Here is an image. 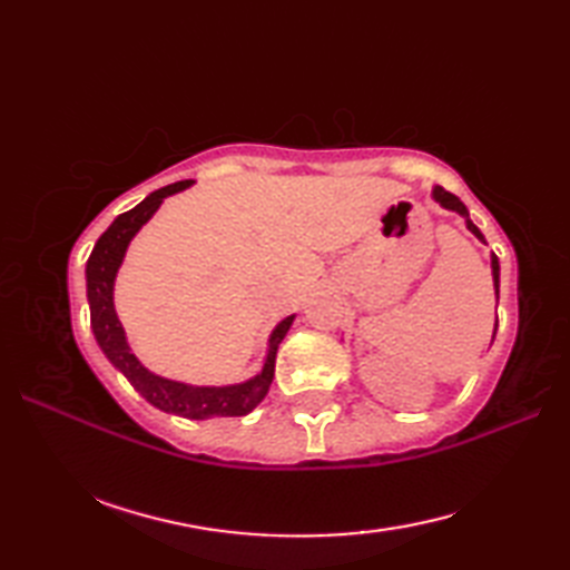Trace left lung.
<instances>
[{
  "label": "left lung",
  "instance_id": "8db88e82",
  "mask_svg": "<svg viewBox=\"0 0 570 570\" xmlns=\"http://www.w3.org/2000/svg\"><path fill=\"white\" fill-rule=\"evenodd\" d=\"M433 200L441 205V208H445V210H453V213H458L460 217H465V225H468V229L472 235H475L482 245H488L485 242V235L480 233L478 229V225L470 220V213H468V208L463 205V200H460L458 196H453V193H448V190H443L441 186H433ZM490 264H492V284H494V296H498V301H500V262H498V254H490ZM494 333H498V323H494ZM494 333H492V341H494Z\"/></svg>",
  "mask_w": 570,
  "mask_h": 570
}]
</instances>
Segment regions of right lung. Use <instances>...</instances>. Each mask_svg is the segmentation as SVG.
Listing matches in <instances>:
<instances>
[{"instance_id":"1","label":"right lung","mask_w":570,"mask_h":570,"mask_svg":"<svg viewBox=\"0 0 570 570\" xmlns=\"http://www.w3.org/2000/svg\"><path fill=\"white\" fill-rule=\"evenodd\" d=\"M193 186V180H178L166 188L149 193L137 208H131L115 217V223L105 229L100 239L95 242L92 254L85 266V282H88V304H90V325L105 357L125 374L129 384L147 399L156 409L166 414H178L184 419H210V416H245L257 406L269 392L274 380L276 350L284 335L292 328L296 316H286L269 335V347L262 372L254 374L247 382L225 384V386H198L176 380H166L161 374H154L137 360L127 343L122 323L115 311V278L119 266L125 262L129 242L151 220V215L159 210L164 198L174 196L178 190Z\"/></svg>"}]
</instances>
